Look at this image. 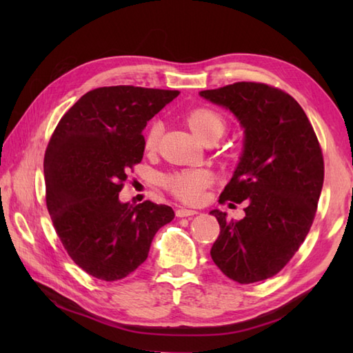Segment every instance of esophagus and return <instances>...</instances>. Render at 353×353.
Instances as JSON below:
<instances>
[{"mask_svg": "<svg viewBox=\"0 0 353 353\" xmlns=\"http://www.w3.org/2000/svg\"><path fill=\"white\" fill-rule=\"evenodd\" d=\"M196 214H197V211H192V209H185V208H179L176 211L177 216H192Z\"/></svg>", "mask_w": 353, "mask_h": 353, "instance_id": "34e87169", "label": "esophagus"}]
</instances>
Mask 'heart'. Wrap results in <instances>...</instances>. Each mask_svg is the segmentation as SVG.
I'll return each mask as SVG.
<instances>
[{"instance_id": "b5f03b06", "label": "heart", "mask_w": 353, "mask_h": 353, "mask_svg": "<svg viewBox=\"0 0 353 353\" xmlns=\"http://www.w3.org/2000/svg\"><path fill=\"white\" fill-rule=\"evenodd\" d=\"M185 119L188 123L190 129L203 142H215L226 132V121H224V118L219 112L212 109H192L186 114ZM161 130L162 127L159 121H153L147 127L144 134V148L147 152H153L157 147ZM209 183H211V174L206 170L200 168L172 171L162 179L163 188L170 191L179 200L186 201V203L197 201L201 197V192L209 186Z\"/></svg>"}]
</instances>
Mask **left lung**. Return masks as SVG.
Masks as SVG:
<instances>
[{"mask_svg":"<svg viewBox=\"0 0 353 353\" xmlns=\"http://www.w3.org/2000/svg\"><path fill=\"white\" fill-rule=\"evenodd\" d=\"M200 95L234 112L245 133L241 161L219 200H245V216L229 221L211 212L220 224L212 261L238 283L265 281L288 264L312 226L325 179L320 142L301 104L279 88L236 81Z\"/></svg>","mask_w":353,"mask_h":353,"instance_id":"obj_1","label":"left lung"}]
</instances>
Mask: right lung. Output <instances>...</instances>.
Wrapping results in <instances>:
<instances>
[{"label": "right lung", "mask_w": 353, "mask_h": 353, "mask_svg": "<svg viewBox=\"0 0 353 353\" xmlns=\"http://www.w3.org/2000/svg\"><path fill=\"white\" fill-rule=\"evenodd\" d=\"M181 94L104 86L86 92L61 118L45 150V201L57 236L97 279L129 276L148 256L156 232L174 219L167 205L121 203L127 172L142 161V130Z\"/></svg>", "instance_id": "1"}]
</instances>
